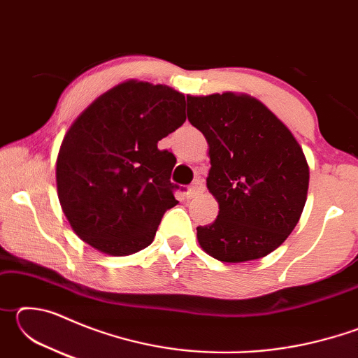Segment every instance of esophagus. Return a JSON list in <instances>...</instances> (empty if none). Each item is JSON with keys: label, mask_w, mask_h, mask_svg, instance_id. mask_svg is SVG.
I'll use <instances>...</instances> for the list:
<instances>
[{"label": "esophagus", "mask_w": 358, "mask_h": 358, "mask_svg": "<svg viewBox=\"0 0 358 358\" xmlns=\"http://www.w3.org/2000/svg\"><path fill=\"white\" fill-rule=\"evenodd\" d=\"M205 191V183L203 180L197 178L194 183L189 186V197H194V196H199V194H202Z\"/></svg>", "instance_id": "34e87169"}]
</instances>
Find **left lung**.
<instances>
[{"label": "left lung", "instance_id": "8db88e82", "mask_svg": "<svg viewBox=\"0 0 358 358\" xmlns=\"http://www.w3.org/2000/svg\"><path fill=\"white\" fill-rule=\"evenodd\" d=\"M187 120L210 147L207 186L220 203L197 227L203 251L221 262H246L275 251L299 222L310 169L286 126L246 94L187 96Z\"/></svg>", "mask_w": 358, "mask_h": 358}]
</instances>
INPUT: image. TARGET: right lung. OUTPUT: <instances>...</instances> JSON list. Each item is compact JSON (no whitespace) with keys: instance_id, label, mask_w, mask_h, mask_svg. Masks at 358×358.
I'll return each mask as SVG.
<instances>
[{"instance_id":"1","label":"right lung","mask_w":358,"mask_h":358,"mask_svg":"<svg viewBox=\"0 0 358 358\" xmlns=\"http://www.w3.org/2000/svg\"><path fill=\"white\" fill-rule=\"evenodd\" d=\"M185 96L164 85L129 80L99 96L63 138L58 199L74 232L110 256L153 241L178 203L173 153L157 142L185 123Z\"/></svg>"}]
</instances>
